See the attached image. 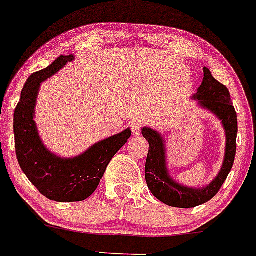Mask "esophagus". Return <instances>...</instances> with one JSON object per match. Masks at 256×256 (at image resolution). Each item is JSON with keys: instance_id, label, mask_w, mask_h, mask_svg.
Wrapping results in <instances>:
<instances>
[{"instance_id": "esophagus-1", "label": "esophagus", "mask_w": 256, "mask_h": 256, "mask_svg": "<svg viewBox=\"0 0 256 256\" xmlns=\"http://www.w3.org/2000/svg\"><path fill=\"white\" fill-rule=\"evenodd\" d=\"M131 131H132L134 136H140L141 134V128H142V122H132L130 124Z\"/></svg>"}]
</instances>
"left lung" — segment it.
I'll return each mask as SVG.
<instances>
[{"mask_svg":"<svg viewBox=\"0 0 256 256\" xmlns=\"http://www.w3.org/2000/svg\"><path fill=\"white\" fill-rule=\"evenodd\" d=\"M203 70V81L196 90V94L192 96V100H198L200 108L210 112L220 120L226 134L222 166L218 176L209 184L203 187H188L171 178L168 169L164 137L154 128L147 126L142 128L143 137L150 143L144 170L146 182L152 194L169 206L190 209L209 202L220 190L234 162L236 140L238 132L237 113L231 102L227 87L214 78L210 70L206 66Z\"/></svg>","mask_w":256,"mask_h":256,"instance_id":"1","label":"left lung"}]
</instances>
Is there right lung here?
I'll list each match as a JSON object with an SVG mask.
<instances>
[{"label":"right lung","mask_w":256,"mask_h":256,"mask_svg":"<svg viewBox=\"0 0 256 256\" xmlns=\"http://www.w3.org/2000/svg\"><path fill=\"white\" fill-rule=\"evenodd\" d=\"M74 54L60 56L50 66L30 75L14 112V138L18 162L42 196L54 202H81L96 190L106 166L131 136L130 128L94 143L80 156L63 158L42 142L35 120L41 82L58 72Z\"/></svg>","instance_id":"obj_1"}]
</instances>
